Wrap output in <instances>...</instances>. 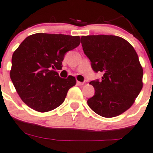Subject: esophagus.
<instances>
[{
    "instance_id": "34e87169",
    "label": "esophagus",
    "mask_w": 153,
    "mask_h": 153,
    "mask_svg": "<svg viewBox=\"0 0 153 153\" xmlns=\"http://www.w3.org/2000/svg\"><path fill=\"white\" fill-rule=\"evenodd\" d=\"M76 84L78 85H80V86H82V85H83L84 84H85V82H79V81H77L76 82Z\"/></svg>"
}]
</instances>
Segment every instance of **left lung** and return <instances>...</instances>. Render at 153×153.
Segmentation results:
<instances>
[{
    "mask_svg": "<svg viewBox=\"0 0 153 153\" xmlns=\"http://www.w3.org/2000/svg\"><path fill=\"white\" fill-rule=\"evenodd\" d=\"M84 53L100 81L90 82L95 95L87 104L94 112L105 118L123 114L134 102L143 83V69L133 46L114 35H88L81 37Z\"/></svg>",
    "mask_w": 153,
    "mask_h": 153,
    "instance_id": "obj_1",
    "label": "left lung"
}]
</instances>
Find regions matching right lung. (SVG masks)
Segmentation results:
<instances>
[{"label": "right lung", "instance_id": "add662e5", "mask_svg": "<svg viewBox=\"0 0 153 153\" xmlns=\"http://www.w3.org/2000/svg\"><path fill=\"white\" fill-rule=\"evenodd\" d=\"M80 44L79 36L36 33L20 44L12 56L10 77L25 103L38 112L51 111L61 105L76 79L61 78L66 52Z\"/></svg>", "mask_w": 153, "mask_h": 153}]
</instances>
